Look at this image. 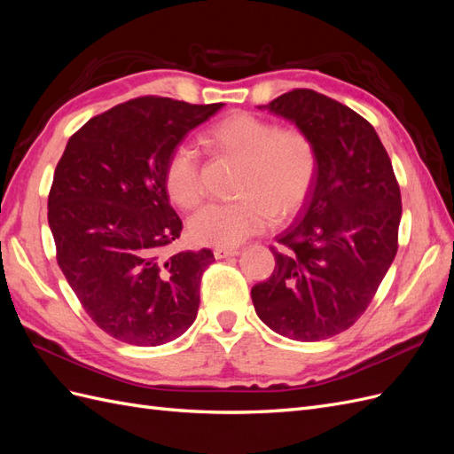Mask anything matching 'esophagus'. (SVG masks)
<instances>
[{
  "label": "esophagus",
  "mask_w": 454,
  "mask_h": 454,
  "mask_svg": "<svg viewBox=\"0 0 454 454\" xmlns=\"http://www.w3.org/2000/svg\"><path fill=\"white\" fill-rule=\"evenodd\" d=\"M239 254H240V250H237V248H215V250H214V257H215V259L235 257V255H239Z\"/></svg>",
  "instance_id": "1"
}]
</instances>
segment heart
<instances>
[{
  "label": "heart",
  "mask_w": 454,
  "mask_h": 454,
  "mask_svg": "<svg viewBox=\"0 0 454 454\" xmlns=\"http://www.w3.org/2000/svg\"><path fill=\"white\" fill-rule=\"evenodd\" d=\"M202 142L217 153L242 160L237 195L229 204H206L189 217L187 232L202 246L229 248L265 231L272 219L286 222L307 202L318 159L309 134L278 129L277 122L246 112L231 114L206 130ZM164 187L182 208H193L202 199L200 159L180 144L164 164Z\"/></svg>",
  "instance_id": "b5f03b06"
}]
</instances>
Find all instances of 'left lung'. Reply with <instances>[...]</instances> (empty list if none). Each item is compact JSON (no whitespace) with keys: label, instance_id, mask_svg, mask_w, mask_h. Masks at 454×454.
<instances>
[{"label":"left lung","instance_id":"obj_1","mask_svg":"<svg viewBox=\"0 0 454 454\" xmlns=\"http://www.w3.org/2000/svg\"><path fill=\"white\" fill-rule=\"evenodd\" d=\"M259 109L309 134L316 180L295 223L277 237V267L252 287L272 332L322 340L348 329L369 307L397 252L402 195L379 134L350 107L295 89Z\"/></svg>","mask_w":454,"mask_h":454}]
</instances>
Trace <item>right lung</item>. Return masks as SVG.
Wrapping results in <instances>:
<instances>
[{"mask_svg": "<svg viewBox=\"0 0 454 454\" xmlns=\"http://www.w3.org/2000/svg\"><path fill=\"white\" fill-rule=\"evenodd\" d=\"M222 107L144 96L67 140L49 193L57 261L92 322L117 340L159 347L197 318L200 277L215 259L206 248L164 257L184 227L164 164Z\"/></svg>", "mask_w": 454, "mask_h": 454, "instance_id": "obj_1", "label": "right lung"}]
</instances>
